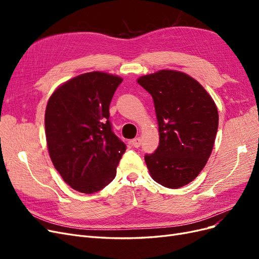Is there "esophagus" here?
Wrapping results in <instances>:
<instances>
[{
  "label": "esophagus",
  "instance_id": "1",
  "mask_svg": "<svg viewBox=\"0 0 259 259\" xmlns=\"http://www.w3.org/2000/svg\"><path fill=\"white\" fill-rule=\"evenodd\" d=\"M131 144L133 145V147H135V148H138V147H140V145H142V138L140 137H137V138H134L131 142Z\"/></svg>",
  "mask_w": 259,
  "mask_h": 259
}]
</instances>
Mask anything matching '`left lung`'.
<instances>
[{"label": "left lung", "instance_id": "obj_1", "mask_svg": "<svg viewBox=\"0 0 259 259\" xmlns=\"http://www.w3.org/2000/svg\"><path fill=\"white\" fill-rule=\"evenodd\" d=\"M153 98L160 143L146 154L149 173L158 184L177 189L191 183L213 150L218 111L213 98L193 77L175 70L138 77Z\"/></svg>", "mask_w": 259, "mask_h": 259}]
</instances>
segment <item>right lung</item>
I'll return each instance as SVG.
<instances>
[{
  "mask_svg": "<svg viewBox=\"0 0 259 259\" xmlns=\"http://www.w3.org/2000/svg\"><path fill=\"white\" fill-rule=\"evenodd\" d=\"M123 79L106 72L77 75L55 90L45 110L49 153L62 179L82 193L110 184L126 146L114 135L109 106Z\"/></svg>",
  "mask_w": 259,
  "mask_h": 259,
  "instance_id": "add662e5",
  "label": "right lung"
}]
</instances>
